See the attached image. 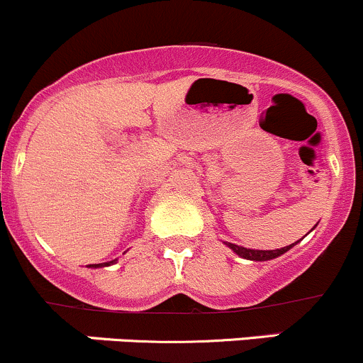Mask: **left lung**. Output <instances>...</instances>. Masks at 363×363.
<instances>
[{
    "instance_id": "left-lung-1",
    "label": "left lung",
    "mask_w": 363,
    "mask_h": 363,
    "mask_svg": "<svg viewBox=\"0 0 363 363\" xmlns=\"http://www.w3.org/2000/svg\"><path fill=\"white\" fill-rule=\"evenodd\" d=\"M298 242V240H296ZM295 242V244H296ZM226 246L230 247L233 252H237L239 256H242V258L246 259H255V262H267V259H274L277 258V256L284 255L288 250H291V247L295 246V244H291V246H286V247H281V250H272V251H262V250H247V247H242V246H237V244H232V242H225Z\"/></svg>"
}]
</instances>
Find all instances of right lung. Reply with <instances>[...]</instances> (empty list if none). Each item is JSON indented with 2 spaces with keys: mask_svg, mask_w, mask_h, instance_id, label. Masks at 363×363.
Masks as SVG:
<instances>
[{
  "mask_svg": "<svg viewBox=\"0 0 363 363\" xmlns=\"http://www.w3.org/2000/svg\"><path fill=\"white\" fill-rule=\"evenodd\" d=\"M116 262V259H112V262H107V263H93V265H89L91 269H100V267H107V265H112V263Z\"/></svg>",
  "mask_w": 363,
  "mask_h": 363,
  "instance_id": "obj_1",
  "label": "right lung"
}]
</instances>
